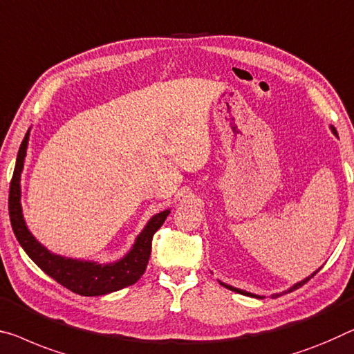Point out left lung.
Instances as JSON below:
<instances>
[{
  "instance_id": "left-lung-1",
  "label": "left lung",
  "mask_w": 354,
  "mask_h": 354,
  "mask_svg": "<svg viewBox=\"0 0 354 354\" xmlns=\"http://www.w3.org/2000/svg\"><path fill=\"white\" fill-rule=\"evenodd\" d=\"M330 131H333V134L334 136H337V131H335V128L334 127H330ZM322 269V268H319ZM319 269H317L313 272V274H310L308 277H306V279L304 280H301V281H297V283H295L292 286H290L288 288V290H285L283 292L286 295V292H291V291H295V290H297V288H301L304 283H307V281L312 279V277L317 274V272L319 270ZM218 283L221 285V286H225V288H227V290H231V291H234V292H239V295H243V296H250V297H257V299H263V296H258V295H253V292H248V291H245V290H241V288H236V286H231V285H227V283H223L221 280H218ZM283 292H280V295H277V296H281L283 295Z\"/></svg>"
}]
</instances>
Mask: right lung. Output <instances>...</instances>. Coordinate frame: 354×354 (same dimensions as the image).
I'll return each mask as SVG.
<instances>
[{
	"label": "right lung",
	"mask_w": 354,
	"mask_h": 354,
	"mask_svg": "<svg viewBox=\"0 0 354 354\" xmlns=\"http://www.w3.org/2000/svg\"><path fill=\"white\" fill-rule=\"evenodd\" d=\"M30 131H26L21 140L15 169L9 189V216L10 225L20 247L32 259L37 268L46 272L48 277L57 280L59 285L68 288L75 295L80 296H102L109 292L118 291L122 288L134 285L147 269L151 252V239L153 234L160 230L162 223L171 214V209L161 210L147 221L144 230L138 234L133 247L123 254L120 259L112 263H97V261L68 258L63 254H57L37 241L32 232L26 226L21 210V172H24L26 149H28Z\"/></svg>",
	"instance_id": "add662e5"
}]
</instances>
